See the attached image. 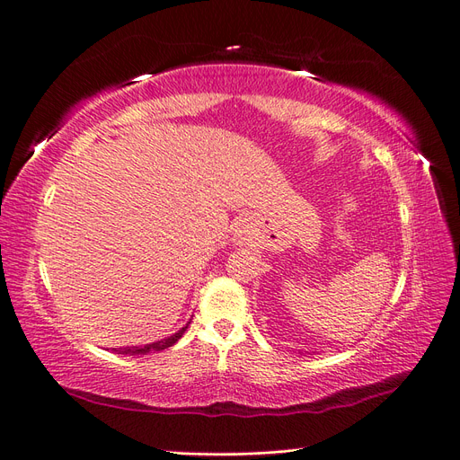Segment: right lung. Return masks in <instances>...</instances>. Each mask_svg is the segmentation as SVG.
<instances>
[{
  "instance_id": "add662e5",
  "label": "right lung",
  "mask_w": 460,
  "mask_h": 460,
  "mask_svg": "<svg viewBox=\"0 0 460 460\" xmlns=\"http://www.w3.org/2000/svg\"><path fill=\"white\" fill-rule=\"evenodd\" d=\"M186 328L188 326H184L182 330H178L176 333H172L171 338L155 341V343H147V345H142V347H120V349H113V351L120 353V355H147L151 351H163V349H166V347H172L180 338H182Z\"/></svg>"
}]
</instances>
